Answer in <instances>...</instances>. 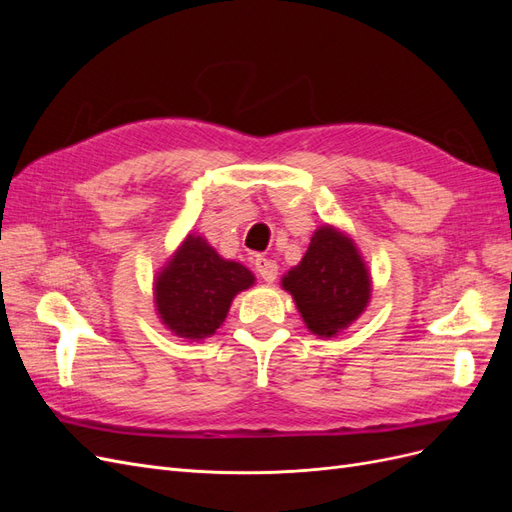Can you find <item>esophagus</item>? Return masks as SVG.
<instances>
[{"label": "esophagus", "mask_w": 512, "mask_h": 512, "mask_svg": "<svg viewBox=\"0 0 512 512\" xmlns=\"http://www.w3.org/2000/svg\"><path fill=\"white\" fill-rule=\"evenodd\" d=\"M254 265H256V271H258V275L262 277V280L269 282V284L275 282V277H277V262L275 260L265 258V256H258L254 260Z\"/></svg>", "instance_id": "obj_1"}]
</instances>
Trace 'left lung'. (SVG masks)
I'll list each match as a JSON object with an SVG mask.
<instances>
[{
    "mask_svg": "<svg viewBox=\"0 0 512 512\" xmlns=\"http://www.w3.org/2000/svg\"><path fill=\"white\" fill-rule=\"evenodd\" d=\"M305 327L335 337L359 318L371 297V277L359 247L329 224L320 226L297 267L282 277Z\"/></svg>",
    "mask_w": 512,
    "mask_h": 512,
    "instance_id": "8db88e82",
    "label": "left lung"
}]
</instances>
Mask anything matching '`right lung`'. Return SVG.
Instances as JSON below:
<instances>
[{
  "instance_id": "add662e5",
  "label": "right lung",
  "mask_w": 512,
  "mask_h": 512,
  "mask_svg": "<svg viewBox=\"0 0 512 512\" xmlns=\"http://www.w3.org/2000/svg\"><path fill=\"white\" fill-rule=\"evenodd\" d=\"M254 273L222 258L200 235H188L153 282V297L164 327L190 342L222 327L232 299L254 286Z\"/></svg>"
}]
</instances>
